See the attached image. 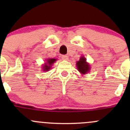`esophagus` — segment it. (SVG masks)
<instances>
[{
	"label": "esophagus",
	"mask_w": 130,
	"mask_h": 130,
	"mask_svg": "<svg viewBox=\"0 0 130 130\" xmlns=\"http://www.w3.org/2000/svg\"><path fill=\"white\" fill-rule=\"evenodd\" d=\"M61 58L64 60H69V57L67 55H62L61 56Z\"/></svg>",
	"instance_id": "esophagus-1"
}]
</instances>
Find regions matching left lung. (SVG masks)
I'll return each mask as SVG.
<instances>
[{
    "instance_id": "8db88e82",
    "label": "left lung",
    "mask_w": 130,
    "mask_h": 130,
    "mask_svg": "<svg viewBox=\"0 0 130 130\" xmlns=\"http://www.w3.org/2000/svg\"><path fill=\"white\" fill-rule=\"evenodd\" d=\"M77 70L82 75L87 74L90 70V67L89 63L87 62L86 58L84 56H82L80 58L79 60L76 62Z\"/></svg>"
}]
</instances>
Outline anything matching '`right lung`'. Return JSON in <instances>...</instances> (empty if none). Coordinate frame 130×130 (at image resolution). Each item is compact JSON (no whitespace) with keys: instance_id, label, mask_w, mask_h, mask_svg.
<instances>
[{"instance_id":"add662e5","label":"right lung","mask_w":130,"mask_h":130,"mask_svg":"<svg viewBox=\"0 0 130 130\" xmlns=\"http://www.w3.org/2000/svg\"><path fill=\"white\" fill-rule=\"evenodd\" d=\"M57 59L56 58H46V59L45 61H44V64L42 65V70L43 72H48L52 68V65H53L54 63H55V61H57Z\"/></svg>"}]
</instances>
